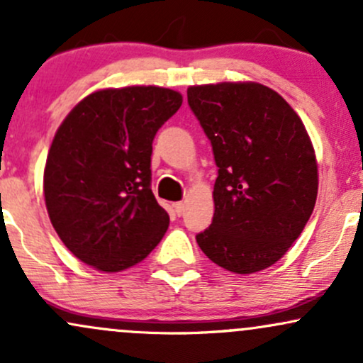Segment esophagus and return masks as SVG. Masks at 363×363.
Segmentation results:
<instances>
[{"instance_id": "obj_1", "label": "esophagus", "mask_w": 363, "mask_h": 363, "mask_svg": "<svg viewBox=\"0 0 363 363\" xmlns=\"http://www.w3.org/2000/svg\"><path fill=\"white\" fill-rule=\"evenodd\" d=\"M174 210H176V213L181 216L182 213H184V210H186V205L184 203H176V205H174Z\"/></svg>"}]
</instances>
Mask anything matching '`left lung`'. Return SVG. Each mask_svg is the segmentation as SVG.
Instances as JSON below:
<instances>
[{
    "mask_svg": "<svg viewBox=\"0 0 363 363\" xmlns=\"http://www.w3.org/2000/svg\"><path fill=\"white\" fill-rule=\"evenodd\" d=\"M187 102L218 167L213 222L196 242L232 273L269 268L302 234L318 198L307 129L280 94L256 82L189 86Z\"/></svg>",
    "mask_w": 363,
    "mask_h": 363,
    "instance_id": "left-lung-1",
    "label": "left lung"
}]
</instances>
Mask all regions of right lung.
<instances>
[{
	"instance_id": "right-lung-1",
	"label": "right lung",
	"mask_w": 363,
	"mask_h": 363,
	"mask_svg": "<svg viewBox=\"0 0 363 363\" xmlns=\"http://www.w3.org/2000/svg\"><path fill=\"white\" fill-rule=\"evenodd\" d=\"M182 95L153 85L86 95L54 135L44 169L49 218L78 259L116 273L160 242L169 215L152 193V143Z\"/></svg>"
}]
</instances>
